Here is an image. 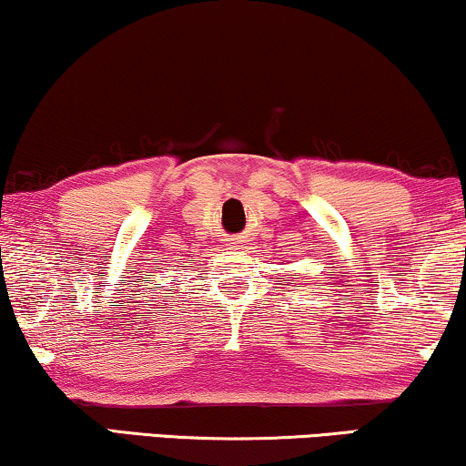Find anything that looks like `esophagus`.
<instances>
[{
  "instance_id": "obj_1",
  "label": "esophagus",
  "mask_w": 466,
  "mask_h": 466,
  "mask_svg": "<svg viewBox=\"0 0 466 466\" xmlns=\"http://www.w3.org/2000/svg\"><path fill=\"white\" fill-rule=\"evenodd\" d=\"M232 245H234V248H240V240H238V238H234V240H232Z\"/></svg>"
}]
</instances>
